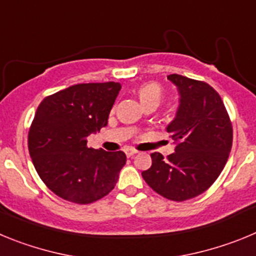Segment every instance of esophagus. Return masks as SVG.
<instances>
[{
    "label": "esophagus",
    "instance_id": "1",
    "mask_svg": "<svg viewBox=\"0 0 256 256\" xmlns=\"http://www.w3.org/2000/svg\"><path fill=\"white\" fill-rule=\"evenodd\" d=\"M137 152H138V151L136 150H126V155L128 156V158H132V156L136 155Z\"/></svg>",
    "mask_w": 256,
    "mask_h": 256
}]
</instances>
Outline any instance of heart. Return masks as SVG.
I'll list each match as a JSON object with an SVG mask.
<instances>
[{
    "label": "heart",
    "instance_id": "b5f03b06",
    "mask_svg": "<svg viewBox=\"0 0 256 256\" xmlns=\"http://www.w3.org/2000/svg\"><path fill=\"white\" fill-rule=\"evenodd\" d=\"M138 97L141 102L146 105H159L162 100V96H164V91H162V87L159 83L151 82L146 83V84H142L138 88Z\"/></svg>",
    "mask_w": 256,
    "mask_h": 256
}]
</instances>
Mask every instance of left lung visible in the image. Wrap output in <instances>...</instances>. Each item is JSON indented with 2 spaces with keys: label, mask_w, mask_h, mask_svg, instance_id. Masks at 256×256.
<instances>
[{
  "label": "left lung",
  "mask_w": 256,
  "mask_h": 256,
  "mask_svg": "<svg viewBox=\"0 0 256 256\" xmlns=\"http://www.w3.org/2000/svg\"><path fill=\"white\" fill-rule=\"evenodd\" d=\"M180 92V108L166 126L174 152L151 154L152 165L142 172L148 186L173 201L194 198L216 182L230 156L234 130L218 92L208 83L180 74L168 76Z\"/></svg>",
  "instance_id": "obj_1"
}]
</instances>
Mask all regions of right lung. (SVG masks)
Instances as JSON below:
<instances>
[{"mask_svg":"<svg viewBox=\"0 0 256 256\" xmlns=\"http://www.w3.org/2000/svg\"><path fill=\"white\" fill-rule=\"evenodd\" d=\"M120 88L116 82L74 84L38 106L28 133L29 154L40 180L58 198L91 204L116 184L126 154L87 148V140L108 126Z\"/></svg>","mask_w":256,"mask_h":256,"instance_id":"add662e5","label":"right lung"}]
</instances>
